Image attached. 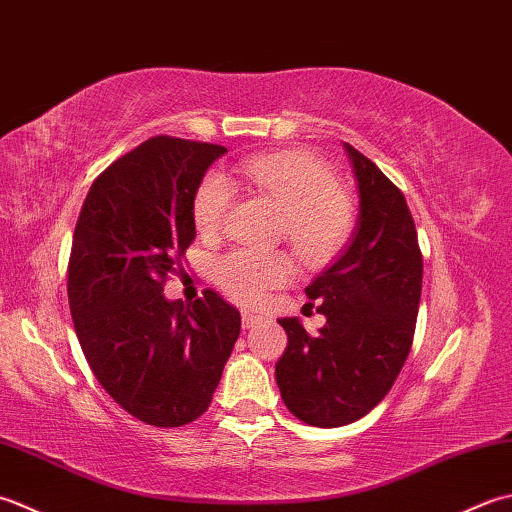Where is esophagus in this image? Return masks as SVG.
<instances>
[{
  "instance_id": "1",
  "label": "esophagus",
  "mask_w": 512,
  "mask_h": 512,
  "mask_svg": "<svg viewBox=\"0 0 512 512\" xmlns=\"http://www.w3.org/2000/svg\"><path fill=\"white\" fill-rule=\"evenodd\" d=\"M241 322H243V329H252L254 325H258V322H263V316L256 314V311L243 309L241 311Z\"/></svg>"
}]
</instances>
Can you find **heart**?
Instances as JSON below:
<instances>
[{
	"mask_svg": "<svg viewBox=\"0 0 512 512\" xmlns=\"http://www.w3.org/2000/svg\"><path fill=\"white\" fill-rule=\"evenodd\" d=\"M234 176L283 212L287 241L305 263H325L349 241L356 225V203L338 185L336 172L318 156L309 152L260 154L238 161ZM232 201L234 190L225 176H205L192 201L198 232L214 236L223 227ZM291 276V260L283 252L265 249H234L214 265L216 283L229 298L245 305H256L269 289L287 285Z\"/></svg>",
	"mask_w": 512,
	"mask_h": 512,
	"instance_id": "1",
	"label": "heart"
}]
</instances>
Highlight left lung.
Masks as SVG:
<instances>
[{"mask_svg": "<svg viewBox=\"0 0 512 512\" xmlns=\"http://www.w3.org/2000/svg\"><path fill=\"white\" fill-rule=\"evenodd\" d=\"M344 150L358 183V225L305 289L327 322L311 336L298 318L278 320L287 331L276 362L280 395L298 420L320 429L356 422L384 400L411 351L422 294V252L404 194L353 145Z\"/></svg>", "mask_w": 512, "mask_h": 512, "instance_id": "1", "label": "left lung"}]
</instances>
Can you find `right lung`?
<instances>
[{
    "label": "right lung",
    "instance_id": "add662e5",
    "mask_svg": "<svg viewBox=\"0 0 512 512\" xmlns=\"http://www.w3.org/2000/svg\"><path fill=\"white\" fill-rule=\"evenodd\" d=\"M223 145L152 137L92 183L72 236L68 302L92 373L152 426H183L212 404L241 314L207 289L190 305L163 283L192 245V201Z\"/></svg>",
    "mask_w": 512,
    "mask_h": 512
}]
</instances>
